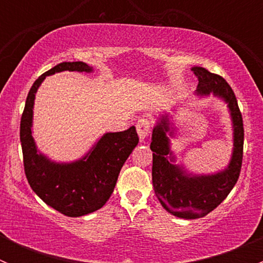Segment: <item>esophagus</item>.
I'll list each match as a JSON object with an SVG mask.
<instances>
[{"instance_id": "esophagus-1", "label": "esophagus", "mask_w": 263, "mask_h": 263, "mask_svg": "<svg viewBox=\"0 0 263 263\" xmlns=\"http://www.w3.org/2000/svg\"><path fill=\"white\" fill-rule=\"evenodd\" d=\"M136 129H137V134H139L140 140L144 141L151 131L150 121H148L147 118H140L136 123Z\"/></svg>"}]
</instances>
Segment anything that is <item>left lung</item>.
Returning a JSON list of instances; mask_svg holds the SVG:
<instances>
[{
	"label": "left lung",
	"mask_w": 263,
	"mask_h": 263,
	"mask_svg": "<svg viewBox=\"0 0 263 263\" xmlns=\"http://www.w3.org/2000/svg\"><path fill=\"white\" fill-rule=\"evenodd\" d=\"M198 78L196 94H214L228 103L234 128V148L227 169L208 176L187 174L173 164L171 145L166 134L173 136L168 116H163L154 127L150 148L153 151V185L158 200L168 213L182 219H200L215 210L227 198L239 178L243 160L245 128L237 98L230 85L221 76L203 67H193ZM172 131L171 132L170 129Z\"/></svg>",
	"instance_id": "obj_1"
}]
</instances>
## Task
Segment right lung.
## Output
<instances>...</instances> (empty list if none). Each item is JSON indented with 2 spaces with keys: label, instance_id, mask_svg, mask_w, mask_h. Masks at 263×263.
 Masks as SVG:
<instances>
[{
  "label": "right lung",
  "instance_id": "1",
  "mask_svg": "<svg viewBox=\"0 0 263 263\" xmlns=\"http://www.w3.org/2000/svg\"><path fill=\"white\" fill-rule=\"evenodd\" d=\"M61 71L91 72L92 68L84 62H62L36 79L21 116L20 141L31 190L58 213L78 217L99 210L109 200L124 161L139 144V136L134 126L105 134L84 158L68 164L54 163L38 154L31 136L35 92L46 76Z\"/></svg>",
  "mask_w": 263,
  "mask_h": 263
}]
</instances>
